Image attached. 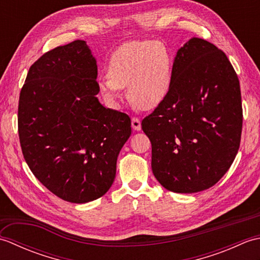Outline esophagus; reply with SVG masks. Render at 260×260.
Listing matches in <instances>:
<instances>
[{
  "label": "esophagus",
  "mask_w": 260,
  "mask_h": 260,
  "mask_svg": "<svg viewBox=\"0 0 260 260\" xmlns=\"http://www.w3.org/2000/svg\"><path fill=\"white\" fill-rule=\"evenodd\" d=\"M132 127L135 131H141V120L137 117L132 118Z\"/></svg>",
  "instance_id": "1"
}]
</instances>
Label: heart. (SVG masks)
I'll return each mask as SVG.
<instances>
[{"instance_id":"obj_1","label":"heart","mask_w":260,"mask_h":260,"mask_svg":"<svg viewBox=\"0 0 260 260\" xmlns=\"http://www.w3.org/2000/svg\"><path fill=\"white\" fill-rule=\"evenodd\" d=\"M173 62L158 41H132L120 46L109 59V75L98 79V88L109 103L117 104L121 88L142 109H153L167 97Z\"/></svg>"}]
</instances>
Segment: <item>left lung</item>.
Instances as JSON below:
<instances>
[{
    "instance_id": "1",
    "label": "left lung",
    "mask_w": 260,
    "mask_h": 260,
    "mask_svg": "<svg viewBox=\"0 0 260 260\" xmlns=\"http://www.w3.org/2000/svg\"><path fill=\"white\" fill-rule=\"evenodd\" d=\"M241 128L234 67L212 43L191 38L176 52L167 97L142 120L152 143L154 176L176 193L209 189L233 164Z\"/></svg>"
}]
</instances>
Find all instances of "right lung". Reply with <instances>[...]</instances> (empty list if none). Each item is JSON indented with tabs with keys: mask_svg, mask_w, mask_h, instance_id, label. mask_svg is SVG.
Segmentation results:
<instances>
[{
	"mask_svg": "<svg viewBox=\"0 0 260 260\" xmlns=\"http://www.w3.org/2000/svg\"><path fill=\"white\" fill-rule=\"evenodd\" d=\"M97 63L84 40L33 63L19 99L22 153L32 173L64 201L87 203L112 186L132 133L128 115L99 103Z\"/></svg>",
	"mask_w": 260,
	"mask_h": 260,
	"instance_id": "1",
	"label": "right lung"
}]
</instances>
